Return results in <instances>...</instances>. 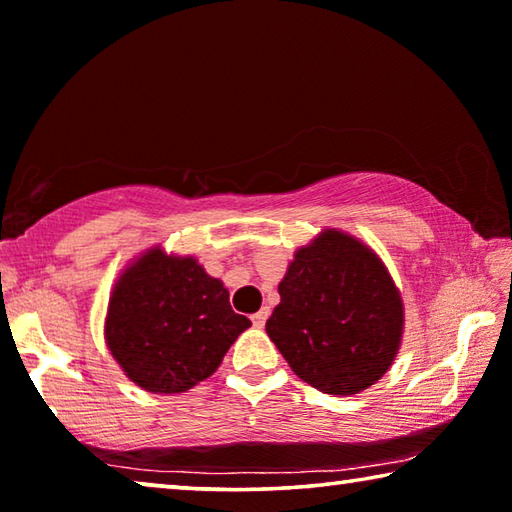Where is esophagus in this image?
Here are the masks:
<instances>
[{
	"label": "esophagus",
	"instance_id": "obj_1",
	"mask_svg": "<svg viewBox=\"0 0 512 512\" xmlns=\"http://www.w3.org/2000/svg\"><path fill=\"white\" fill-rule=\"evenodd\" d=\"M265 320H267V308H263V311H258L256 315H251V322H254V326H258V329H263Z\"/></svg>",
	"mask_w": 512,
	"mask_h": 512
}]
</instances>
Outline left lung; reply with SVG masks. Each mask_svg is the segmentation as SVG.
Masks as SVG:
<instances>
[{"instance_id":"8db88e82","label":"left lung","mask_w":512,"mask_h":512,"mask_svg":"<svg viewBox=\"0 0 512 512\" xmlns=\"http://www.w3.org/2000/svg\"><path fill=\"white\" fill-rule=\"evenodd\" d=\"M265 331L301 381L358 395L390 370L404 338V299L363 240L322 229L295 251Z\"/></svg>"}]
</instances>
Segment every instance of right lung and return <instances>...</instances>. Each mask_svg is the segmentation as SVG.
Masks as SVG:
<instances>
[{
    "label": "right lung",
    "instance_id": "1",
    "mask_svg": "<svg viewBox=\"0 0 512 512\" xmlns=\"http://www.w3.org/2000/svg\"><path fill=\"white\" fill-rule=\"evenodd\" d=\"M249 326L245 315L231 311L224 283L195 256L154 245L115 279L104 340L138 388L177 395L206 381Z\"/></svg>",
    "mask_w": 512,
    "mask_h": 512
}]
</instances>
